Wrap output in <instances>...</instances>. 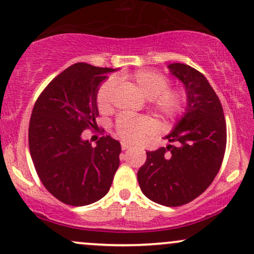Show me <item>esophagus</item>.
I'll list each match as a JSON object with an SVG mask.
<instances>
[{"label": "esophagus", "mask_w": 254, "mask_h": 254, "mask_svg": "<svg viewBox=\"0 0 254 254\" xmlns=\"http://www.w3.org/2000/svg\"><path fill=\"white\" fill-rule=\"evenodd\" d=\"M121 147H122V150H128V148H129L130 147V146L129 145H128V144H126V142H122V144H121Z\"/></svg>", "instance_id": "1"}]
</instances>
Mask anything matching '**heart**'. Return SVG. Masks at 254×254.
I'll return each mask as SVG.
<instances>
[{"instance_id":"b5f03b06","label":"heart","mask_w":254,"mask_h":254,"mask_svg":"<svg viewBox=\"0 0 254 254\" xmlns=\"http://www.w3.org/2000/svg\"><path fill=\"white\" fill-rule=\"evenodd\" d=\"M140 94L148 100L156 112L163 118L174 119L183 110L184 95L181 90L168 88L169 79L156 71L139 70L125 77ZM114 82L112 79L104 82L98 89L96 103L101 112H107L112 107V94ZM156 128V124L147 116H125L122 115L115 122L118 136L126 142H136L151 134Z\"/></svg>"}]
</instances>
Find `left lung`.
<instances>
[{
  "label": "left lung",
  "instance_id": "8db88e82",
  "mask_svg": "<svg viewBox=\"0 0 254 254\" xmlns=\"http://www.w3.org/2000/svg\"><path fill=\"white\" fill-rule=\"evenodd\" d=\"M168 67L186 88L187 107L165 136L170 144L146 152L138 182L151 201L180 207L198 197L214 181L225 156L227 129L221 102L203 74L181 63Z\"/></svg>",
  "mask_w": 254,
  "mask_h": 254
}]
</instances>
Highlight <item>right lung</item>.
<instances>
[{
	"mask_svg": "<svg viewBox=\"0 0 254 254\" xmlns=\"http://www.w3.org/2000/svg\"><path fill=\"white\" fill-rule=\"evenodd\" d=\"M109 67L76 63L38 97L28 129L29 152L41 183L63 203L82 207L107 195L120 165L121 145L110 135L92 147L83 130L95 128L96 95Z\"/></svg>",
	"mask_w": 254,
	"mask_h": 254,
	"instance_id": "obj_1",
	"label": "right lung"
}]
</instances>
